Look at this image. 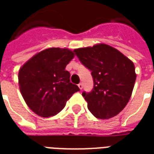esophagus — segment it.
<instances>
[{
	"instance_id": "obj_1",
	"label": "esophagus",
	"mask_w": 154,
	"mask_h": 154,
	"mask_svg": "<svg viewBox=\"0 0 154 154\" xmlns=\"http://www.w3.org/2000/svg\"><path fill=\"white\" fill-rule=\"evenodd\" d=\"M78 87H79V89H80V90H82V88H83L82 83H79V84H78Z\"/></svg>"
}]
</instances>
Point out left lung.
I'll list each match as a JSON object with an SVG mask.
<instances>
[{
  "mask_svg": "<svg viewBox=\"0 0 154 154\" xmlns=\"http://www.w3.org/2000/svg\"><path fill=\"white\" fill-rule=\"evenodd\" d=\"M73 51L91 71L94 88L90 93H82L90 112L100 119L118 115L134 88L136 74L133 62L117 49L102 43Z\"/></svg>",
  "mask_w": 154,
  "mask_h": 154,
  "instance_id": "1",
  "label": "left lung"
}]
</instances>
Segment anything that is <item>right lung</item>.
<instances>
[{
	"label": "right lung",
	"mask_w": 154,
	"mask_h": 154,
	"mask_svg": "<svg viewBox=\"0 0 154 154\" xmlns=\"http://www.w3.org/2000/svg\"><path fill=\"white\" fill-rule=\"evenodd\" d=\"M75 56L66 48L45 49L28 60L19 71V86L27 105L42 118L56 115L80 89L70 82L65 68Z\"/></svg>",
	"instance_id": "right-lung-1"
}]
</instances>
